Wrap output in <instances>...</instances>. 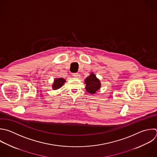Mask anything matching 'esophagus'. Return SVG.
Instances as JSON below:
<instances>
[{
	"label": "esophagus",
	"mask_w": 157,
	"mask_h": 157,
	"mask_svg": "<svg viewBox=\"0 0 157 157\" xmlns=\"http://www.w3.org/2000/svg\"><path fill=\"white\" fill-rule=\"evenodd\" d=\"M72 75H73V77H77L78 76V73H74V74H72Z\"/></svg>",
	"instance_id": "1"
}]
</instances>
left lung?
Wrapping results in <instances>:
<instances>
[{
  "mask_svg": "<svg viewBox=\"0 0 157 157\" xmlns=\"http://www.w3.org/2000/svg\"><path fill=\"white\" fill-rule=\"evenodd\" d=\"M84 82L86 91L91 94H95L101 88V82L93 72H91L90 75L85 79Z\"/></svg>",
  "mask_w": 157,
  "mask_h": 157,
  "instance_id": "left-lung-1",
  "label": "left lung"
}]
</instances>
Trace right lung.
<instances>
[{"mask_svg": "<svg viewBox=\"0 0 157 157\" xmlns=\"http://www.w3.org/2000/svg\"><path fill=\"white\" fill-rule=\"evenodd\" d=\"M66 82V80L63 78H55L53 85H52V88L54 90H56L59 89L63 86V85Z\"/></svg>", "mask_w": 157, "mask_h": 157, "instance_id": "right-lung-1", "label": "right lung"}]
</instances>
